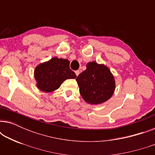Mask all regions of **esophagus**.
<instances>
[{
    "label": "esophagus",
    "mask_w": 155,
    "mask_h": 155,
    "mask_svg": "<svg viewBox=\"0 0 155 155\" xmlns=\"http://www.w3.org/2000/svg\"><path fill=\"white\" fill-rule=\"evenodd\" d=\"M75 75H76V76H78V75H79V74H80V71H76L75 72Z\"/></svg>",
    "instance_id": "esophagus-1"
}]
</instances>
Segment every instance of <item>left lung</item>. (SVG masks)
Wrapping results in <instances>:
<instances>
[{"instance_id":"1","label":"left lung","mask_w":155,"mask_h":155,"mask_svg":"<svg viewBox=\"0 0 155 155\" xmlns=\"http://www.w3.org/2000/svg\"><path fill=\"white\" fill-rule=\"evenodd\" d=\"M76 80L82 97L91 104L107 101L115 89V81L109 69L95 62L88 63L85 71L78 76Z\"/></svg>"}]
</instances>
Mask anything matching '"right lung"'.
<instances>
[{"label":"right lung","instance_id":"obj_1","mask_svg":"<svg viewBox=\"0 0 155 155\" xmlns=\"http://www.w3.org/2000/svg\"><path fill=\"white\" fill-rule=\"evenodd\" d=\"M35 78L40 90L50 92L57 90L66 79L75 78L76 75L70 69L68 59L56 57L38 65L35 68Z\"/></svg>","mask_w":155,"mask_h":155}]
</instances>
